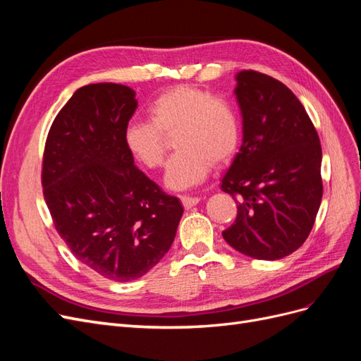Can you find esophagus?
<instances>
[{
	"instance_id": "esophagus-1",
	"label": "esophagus",
	"mask_w": 361,
	"mask_h": 361,
	"mask_svg": "<svg viewBox=\"0 0 361 361\" xmlns=\"http://www.w3.org/2000/svg\"><path fill=\"white\" fill-rule=\"evenodd\" d=\"M180 202H182L185 209H191L192 206H195L200 202V199L199 197H191V195H180Z\"/></svg>"
}]
</instances>
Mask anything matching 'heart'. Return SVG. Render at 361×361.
<instances>
[{
	"mask_svg": "<svg viewBox=\"0 0 361 361\" xmlns=\"http://www.w3.org/2000/svg\"><path fill=\"white\" fill-rule=\"evenodd\" d=\"M150 122H130L123 130L129 155L146 169L164 164L166 135L178 149L167 166L166 185L187 190L203 182L212 166L231 161L241 145L235 106L194 85H176L158 94L147 108Z\"/></svg>",
	"mask_w": 361,
	"mask_h": 361,
	"instance_id": "b5f03b06",
	"label": "heart"
}]
</instances>
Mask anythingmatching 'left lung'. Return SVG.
<instances>
[{"instance_id": "left-lung-1", "label": "left lung", "mask_w": 361, "mask_h": 361, "mask_svg": "<svg viewBox=\"0 0 361 361\" xmlns=\"http://www.w3.org/2000/svg\"><path fill=\"white\" fill-rule=\"evenodd\" d=\"M236 81L244 137L221 190L236 200L238 215L223 238L245 256L277 260L304 244L319 211V135L279 80L241 71Z\"/></svg>"}]
</instances>
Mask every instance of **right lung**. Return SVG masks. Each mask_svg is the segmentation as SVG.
<instances>
[{"label":"right lung","mask_w":361,"mask_h":361,"mask_svg":"<svg viewBox=\"0 0 361 361\" xmlns=\"http://www.w3.org/2000/svg\"><path fill=\"white\" fill-rule=\"evenodd\" d=\"M135 92L114 82L76 90L54 118L42 161L52 223L72 255L114 281L145 276L170 250L183 207L135 164L123 130Z\"/></svg>","instance_id":"obj_1"}]
</instances>
